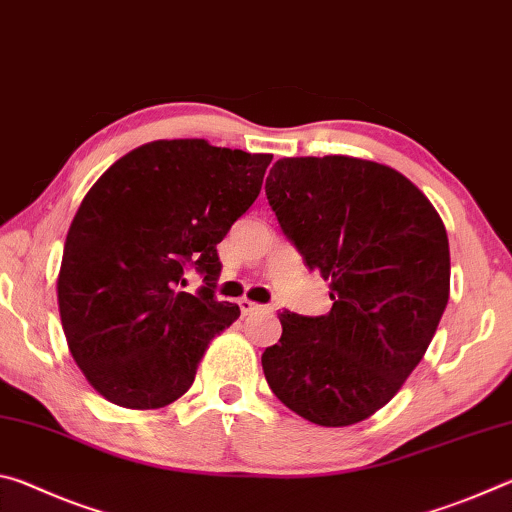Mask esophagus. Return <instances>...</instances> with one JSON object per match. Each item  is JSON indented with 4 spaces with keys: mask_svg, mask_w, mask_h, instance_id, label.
<instances>
[{
    "mask_svg": "<svg viewBox=\"0 0 512 512\" xmlns=\"http://www.w3.org/2000/svg\"><path fill=\"white\" fill-rule=\"evenodd\" d=\"M239 309H241V314H244V316H253V314H257V311H264L262 305H257V302L248 300V298L239 300Z\"/></svg>",
    "mask_w": 512,
    "mask_h": 512,
    "instance_id": "esophagus-1",
    "label": "esophagus"
}]
</instances>
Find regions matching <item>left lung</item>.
<instances>
[{
    "label": "left lung",
    "mask_w": 512,
    "mask_h": 512,
    "mask_svg": "<svg viewBox=\"0 0 512 512\" xmlns=\"http://www.w3.org/2000/svg\"><path fill=\"white\" fill-rule=\"evenodd\" d=\"M266 198L311 271L329 282L325 316L282 311L262 354L277 400L320 427H348L393 400L436 334L449 300L445 223L386 164L282 158Z\"/></svg>",
    "instance_id": "1"
}]
</instances>
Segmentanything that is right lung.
<instances>
[{"mask_svg": "<svg viewBox=\"0 0 512 512\" xmlns=\"http://www.w3.org/2000/svg\"><path fill=\"white\" fill-rule=\"evenodd\" d=\"M273 155L205 140H158L119 158L69 225L58 309L85 379L124 409H162L194 384L198 363L239 307L214 298L216 244L259 196ZM187 267L206 277L192 297Z\"/></svg>", "mask_w": 512, "mask_h": 512, "instance_id": "add662e5", "label": "right lung"}]
</instances>
